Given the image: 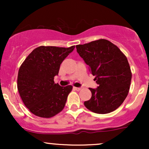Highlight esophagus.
Returning a JSON list of instances; mask_svg holds the SVG:
<instances>
[{"instance_id": "esophagus-1", "label": "esophagus", "mask_w": 149, "mask_h": 149, "mask_svg": "<svg viewBox=\"0 0 149 149\" xmlns=\"http://www.w3.org/2000/svg\"><path fill=\"white\" fill-rule=\"evenodd\" d=\"M73 88H74L76 90H77V91H80V90H81V88H76V87H74Z\"/></svg>"}]
</instances>
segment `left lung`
I'll return each instance as SVG.
<instances>
[{"label": "left lung", "mask_w": 149, "mask_h": 149, "mask_svg": "<svg viewBox=\"0 0 149 149\" xmlns=\"http://www.w3.org/2000/svg\"><path fill=\"white\" fill-rule=\"evenodd\" d=\"M77 52L89 66L98 84L90 100L84 102L87 109L99 114L117 109L130 90L132 72L126 56L118 47L105 39L76 45Z\"/></svg>", "instance_id": "left-lung-1"}]
</instances>
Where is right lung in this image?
I'll return each mask as SVG.
<instances>
[{"label": "right lung", "mask_w": 149, "mask_h": 149, "mask_svg": "<svg viewBox=\"0 0 149 149\" xmlns=\"http://www.w3.org/2000/svg\"><path fill=\"white\" fill-rule=\"evenodd\" d=\"M75 48L40 46L34 49L19 69L17 89L24 105L34 115L51 118L63 110L71 85L54 83L60 64Z\"/></svg>", "instance_id": "right-lung-1"}]
</instances>
